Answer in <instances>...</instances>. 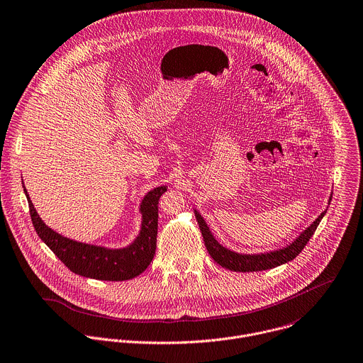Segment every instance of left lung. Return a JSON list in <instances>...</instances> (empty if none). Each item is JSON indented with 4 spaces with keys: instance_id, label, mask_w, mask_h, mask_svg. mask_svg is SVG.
<instances>
[{
    "instance_id": "1",
    "label": "left lung",
    "mask_w": 363,
    "mask_h": 363,
    "mask_svg": "<svg viewBox=\"0 0 363 363\" xmlns=\"http://www.w3.org/2000/svg\"><path fill=\"white\" fill-rule=\"evenodd\" d=\"M331 199H333V196L330 197V203H331ZM194 213H196V218H197L203 240L206 243V247H207L210 256L218 264H221L225 269L234 270V272H259V270L273 269L276 266H280L283 263L293 260L304 249V246L307 245V242L310 241V238L314 235V233H315L320 221L325 216L327 210L323 211L318 216V218L307 230H304L298 238H296V241L291 242L286 247L266 252V253H257V255L256 253L255 255L237 253V252H233V250L224 247L214 238V235L211 234L210 228L207 227V224H206L204 218L200 216V213L199 211H194Z\"/></svg>"
}]
</instances>
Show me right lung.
I'll return each mask as SVG.
<instances>
[{"instance_id":"add662e5","label":"right lung","mask_w":363,"mask_h":363,"mask_svg":"<svg viewBox=\"0 0 363 363\" xmlns=\"http://www.w3.org/2000/svg\"><path fill=\"white\" fill-rule=\"evenodd\" d=\"M22 187L28 199L36 234L73 273L99 280L122 281L136 277L150 264L156 250L157 204L160 196L167 190L166 186L156 187L143 197L140 204V233L135 241L122 249H108L73 241L55 233L40 220L25 186Z\"/></svg>"}]
</instances>
